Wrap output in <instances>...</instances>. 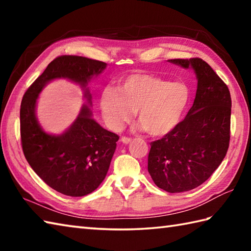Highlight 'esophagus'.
Wrapping results in <instances>:
<instances>
[{
	"label": "esophagus",
	"instance_id": "esophagus-1",
	"mask_svg": "<svg viewBox=\"0 0 251 251\" xmlns=\"http://www.w3.org/2000/svg\"><path fill=\"white\" fill-rule=\"evenodd\" d=\"M121 141L123 143H125V145H128V143L131 142V139H130V138H128V137H122L121 138Z\"/></svg>",
	"mask_w": 251,
	"mask_h": 251
}]
</instances>
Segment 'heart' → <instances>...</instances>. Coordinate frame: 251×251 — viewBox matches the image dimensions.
<instances>
[{
    "instance_id": "obj_1",
    "label": "heart",
    "mask_w": 251,
    "mask_h": 251,
    "mask_svg": "<svg viewBox=\"0 0 251 251\" xmlns=\"http://www.w3.org/2000/svg\"><path fill=\"white\" fill-rule=\"evenodd\" d=\"M190 99L191 90L184 82L136 72L123 78L119 88L103 90L100 110L112 130L121 129L137 111L139 128L153 137H161L179 125Z\"/></svg>"
}]
</instances>
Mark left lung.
Instances as JSON below:
<instances>
[{
    "mask_svg": "<svg viewBox=\"0 0 251 251\" xmlns=\"http://www.w3.org/2000/svg\"><path fill=\"white\" fill-rule=\"evenodd\" d=\"M168 61L193 69L196 96L185 119L162 139L151 142L148 172L159 189L180 193L204 183L225 158L232 101L226 83L201 58Z\"/></svg>",
    "mask_w": 251,
    "mask_h": 251,
    "instance_id": "1",
    "label": "left lung"
}]
</instances>
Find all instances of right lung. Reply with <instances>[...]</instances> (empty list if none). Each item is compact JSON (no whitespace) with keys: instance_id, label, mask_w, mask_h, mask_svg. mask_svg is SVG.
<instances>
[{"instance_id":"right-lung-1","label":"right lung","mask_w":251,"mask_h":251,"mask_svg":"<svg viewBox=\"0 0 251 251\" xmlns=\"http://www.w3.org/2000/svg\"><path fill=\"white\" fill-rule=\"evenodd\" d=\"M105 67V62L86 57H57L21 101L20 136L25 157L35 174L61 194L85 196L97 189L108 173L120 137L92 119L87 104H83L70 128L61 135L47 134L36 119V100L47 83L68 78L84 89V97L92 104L87 84Z\"/></svg>"}]
</instances>
